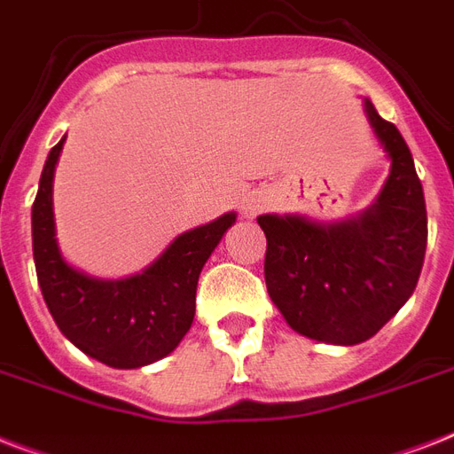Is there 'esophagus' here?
<instances>
[{
  "label": "esophagus",
  "instance_id": "1",
  "mask_svg": "<svg viewBox=\"0 0 454 454\" xmlns=\"http://www.w3.org/2000/svg\"><path fill=\"white\" fill-rule=\"evenodd\" d=\"M262 209H263V200L262 198H245V200H242V205H240L242 216L252 219V216H256V214L262 212Z\"/></svg>",
  "mask_w": 454,
  "mask_h": 454
}]
</instances>
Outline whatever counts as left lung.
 <instances>
[{"label": "left lung", "instance_id": "1", "mask_svg": "<svg viewBox=\"0 0 454 454\" xmlns=\"http://www.w3.org/2000/svg\"><path fill=\"white\" fill-rule=\"evenodd\" d=\"M367 122L391 169L356 216L320 223L262 214L266 290L292 330L325 344L374 337L412 297L427 252V205L415 160L395 124L365 98Z\"/></svg>", "mask_w": 454, "mask_h": 454}]
</instances>
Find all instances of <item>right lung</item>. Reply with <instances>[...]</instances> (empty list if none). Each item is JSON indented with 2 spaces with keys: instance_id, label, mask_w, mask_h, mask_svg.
I'll use <instances>...</instances> for the list:
<instances>
[{
  "instance_id": "1",
  "label": "right lung",
  "mask_w": 454,
  "mask_h": 454,
  "mask_svg": "<svg viewBox=\"0 0 454 454\" xmlns=\"http://www.w3.org/2000/svg\"><path fill=\"white\" fill-rule=\"evenodd\" d=\"M63 144L66 137L46 157L32 205V254L49 313L89 358L117 370L151 365L191 330L200 270L238 214L181 233L141 273L120 280L89 276L66 262L56 240L53 171Z\"/></svg>"
}]
</instances>
